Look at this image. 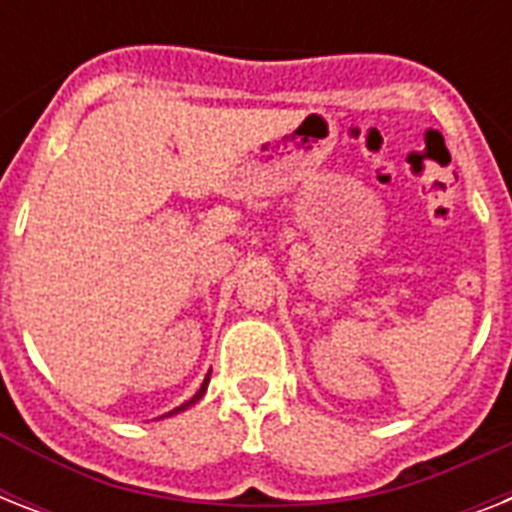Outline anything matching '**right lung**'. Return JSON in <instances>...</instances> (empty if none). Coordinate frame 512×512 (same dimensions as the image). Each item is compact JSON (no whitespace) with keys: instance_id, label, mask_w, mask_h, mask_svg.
I'll use <instances>...</instances> for the list:
<instances>
[{"instance_id":"right-lung-1","label":"right lung","mask_w":512,"mask_h":512,"mask_svg":"<svg viewBox=\"0 0 512 512\" xmlns=\"http://www.w3.org/2000/svg\"><path fill=\"white\" fill-rule=\"evenodd\" d=\"M207 385H209V374H207V377H204V382H201V388L196 390V393H193V398H188L185 404H180V406H177V409H172V412H167V414H164V417H170V414L183 412V409H188V406H191V404H196V401H199V398L204 396V393H207Z\"/></svg>"}]
</instances>
